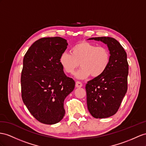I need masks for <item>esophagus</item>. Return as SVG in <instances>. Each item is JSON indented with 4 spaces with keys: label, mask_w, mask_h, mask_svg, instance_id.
<instances>
[{
    "label": "esophagus",
    "mask_w": 146,
    "mask_h": 146,
    "mask_svg": "<svg viewBox=\"0 0 146 146\" xmlns=\"http://www.w3.org/2000/svg\"><path fill=\"white\" fill-rule=\"evenodd\" d=\"M75 86L76 88H81L83 86V84H82V83H81L80 81H76L75 84Z\"/></svg>",
    "instance_id": "1"
}]
</instances>
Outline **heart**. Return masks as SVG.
Listing matches in <instances>:
<instances>
[{"label": "heart", "instance_id": "1", "mask_svg": "<svg viewBox=\"0 0 146 146\" xmlns=\"http://www.w3.org/2000/svg\"><path fill=\"white\" fill-rule=\"evenodd\" d=\"M110 61V52L104 46H98L88 42H81L73 46L70 53L63 52L59 63L64 72L73 74L79 65L81 68L75 73L78 79H85L90 75L98 77L106 72Z\"/></svg>", "mask_w": 146, "mask_h": 146}]
</instances>
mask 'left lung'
<instances>
[{
    "label": "left lung",
    "instance_id": "obj_1",
    "mask_svg": "<svg viewBox=\"0 0 146 146\" xmlns=\"http://www.w3.org/2000/svg\"><path fill=\"white\" fill-rule=\"evenodd\" d=\"M89 39L102 41L110 52V61L106 72L86 85L89 111L96 118H108L117 113L128 89L127 55L118 41L112 37Z\"/></svg>",
    "mask_w": 146,
    "mask_h": 146
}]
</instances>
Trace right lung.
<instances>
[{
  "mask_svg": "<svg viewBox=\"0 0 146 146\" xmlns=\"http://www.w3.org/2000/svg\"><path fill=\"white\" fill-rule=\"evenodd\" d=\"M68 46L60 37H43L25 54L21 76L22 100L37 121L46 125L61 121L63 103L75 82L66 76L59 57Z\"/></svg>",
  "mask_w": 146,
  "mask_h": 146,
  "instance_id": "add662e5",
  "label": "right lung"
}]
</instances>
